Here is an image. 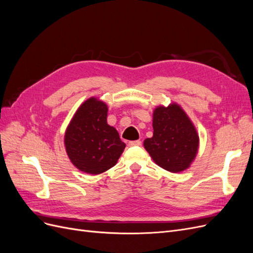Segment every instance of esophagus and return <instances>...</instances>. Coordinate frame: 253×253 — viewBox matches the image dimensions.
<instances>
[{
	"mask_svg": "<svg viewBox=\"0 0 253 253\" xmlns=\"http://www.w3.org/2000/svg\"><path fill=\"white\" fill-rule=\"evenodd\" d=\"M128 145H129V147H139V145H141V141L140 140L128 141Z\"/></svg>",
	"mask_w": 253,
	"mask_h": 253,
	"instance_id": "1",
	"label": "esophagus"
}]
</instances>
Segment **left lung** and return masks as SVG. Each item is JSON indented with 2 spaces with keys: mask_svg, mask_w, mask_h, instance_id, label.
I'll list each match as a JSON object with an SVG mask.
<instances>
[{
  "mask_svg": "<svg viewBox=\"0 0 253 253\" xmlns=\"http://www.w3.org/2000/svg\"><path fill=\"white\" fill-rule=\"evenodd\" d=\"M154 133L143 142L153 160L172 173L186 170L198 149V135L179 105L158 106L153 113Z\"/></svg>",
  "mask_w": 253,
  "mask_h": 253,
  "instance_id": "left-lung-1",
  "label": "left lung"
}]
</instances>
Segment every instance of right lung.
<instances>
[{
    "instance_id": "add662e5",
    "label": "right lung",
    "mask_w": 253,
    "mask_h": 253,
    "mask_svg": "<svg viewBox=\"0 0 253 253\" xmlns=\"http://www.w3.org/2000/svg\"><path fill=\"white\" fill-rule=\"evenodd\" d=\"M108 106L89 98L76 112L65 133L71 162L82 172L100 174L117 164L126 148L116 128L106 122Z\"/></svg>"
}]
</instances>
